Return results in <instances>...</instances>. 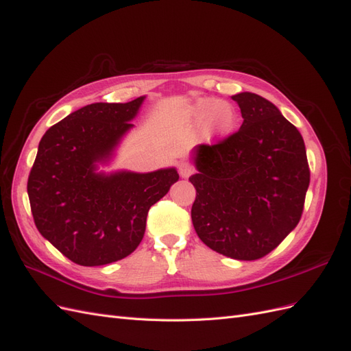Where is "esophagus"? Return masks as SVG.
Here are the masks:
<instances>
[{
    "mask_svg": "<svg viewBox=\"0 0 351 351\" xmlns=\"http://www.w3.org/2000/svg\"><path fill=\"white\" fill-rule=\"evenodd\" d=\"M178 173L183 178H187L193 174V167L187 162H180L178 165Z\"/></svg>",
    "mask_w": 351,
    "mask_h": 351,
    "instance_id": "1",
    "label": "esophagus"
}]
</instances>
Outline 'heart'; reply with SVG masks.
I'll list each match as a JSON object with an SVG mask.
<instances>
[{
  "label": "heart",
  "mask_w": 351,
  "mask_h": 351,
  "mask_svg": "<svg viewBox=\"0 0 351 351\" xmlns=\"http://www.w3.org/2000/svg\"><path fill=\"white\" fill-rule=\"evenodd\" d=\"M186 121L200 127V136L206 143L224 142L234 133L239 123V112L230 102L217 98H199L184 111Z\"/></svg>",
  "instance_id": "1"
}]
</instances>
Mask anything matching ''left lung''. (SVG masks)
<instances>
[{"mask_svg":"<svg viewBox=\"0 0 351 351\" xmlns=\"http://www.w3.org/2000/svg\"><path fill=\"white\" fill-rule=\"evenodd\" d=\"M231 98L243 117L239 132L192 151V221L212 250L254 261L299 224L311 173L300 132L272 102L252 92Z\"/></svg>","mask_w":351,"mask_h":351,"instance_id":"8db88e82","label":"left lung"}]
</instances>
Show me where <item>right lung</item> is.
I'll return each mask as SVG.
<instances>
[{
    "mask_svg": "<svg viewBox=\"0 0 351 351\" xmlns=\"http://www.w3.org/2000/svg\"><path fill=\"white\" fill-rule=\"evenodd\" d=\"M146 97L97 102L69 114L42 136L27 180L36 228L82 267L117 262L139 246L149 208L177 180L174 167L105 173Z\"/></svg>",
    "mask_w": 351,
    "mask_h": 351,
    "instance_id": "add662e5",
    "label": "right lung"
}]
</instances>
